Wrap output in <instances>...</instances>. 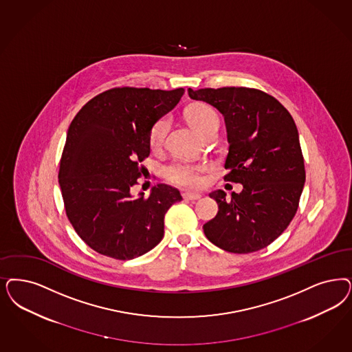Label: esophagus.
<instances>
[{"label": "esophagus", "mask_w": 352, "mask_h": 352, "mask_svg": "<svg viewBox=\"0 0 352 352\" xmlns=\"http://www.w3.org/2000/svg\"><path fill=\"white\" fill-rule=\"evenodd\" d=\"M182 196L184 200H192V201L201 199V195L196 194V192H183Z\"/></svg>", "instance_id": "34e87169"}]
</instances>
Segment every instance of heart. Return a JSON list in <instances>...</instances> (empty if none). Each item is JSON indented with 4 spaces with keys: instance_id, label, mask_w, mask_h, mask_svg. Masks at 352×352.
<instances>
[{
    "instance_id": "obj_1",
    "label": "heart",
    "mask_w": 352,
    "mask_h": 352,
    "mask_svg": "<svg viewBox=\"0 0 352 352\" xmlns=\"http://www.w3.org/2000/svg\"><path fill=\"white\" fill-rule=\"evenodd\" d=\"M187 120L199 133H206L213 126H219L216 111L206 104H195L187 110ZM169 122L162 118L153 124L149 133V144L157 148L164 143ZM209 170L206 164H192L187 161H177L165 169V177L169 182L181 187L196 188L204 183V173Z\"/></svg>"
}]
</instances>
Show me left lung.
<instances>
[{
	"label": "left lung",
	"mask_w": 352,
	"mask_h": 352,
	"mask_svg": "<svg viewBox=\"0 0 352 352\" xmlns=\"http://www.w3.org/2000/svg\"><path fill=\"white\" fill-rule=\"evenodd\" d=\"M188 96L223 116L225 181L243 186L230 200L221 190L209 194L219 213L203 226L204 234L228 252L258 251L286 230L298 210L305 170L296 124L278 100L255 88H188Z\"/></svg>",
	"instance_id": "obj_1"
}]
</instances>
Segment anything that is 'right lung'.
I'll use <instances>...</instances> for the list:
<instances>
[{
	"instance_id": "right-lung-1",
	"label": "right lung",
	"mask_w": 352,
	"mask_h": 352,
	"mask_svg": "<svg viewBox=\"0 0 352 352\" xmlns=\"http://www.w3.org/2000/svg\"><path fill=\"white\" fill-rule=\"evenodd\" d=\"M184 94L122 87L89 100L75 116L62 152L58 183L67 219L92 250L117 260L144 255L161 242L164 217L182 200L169 184L131 195L149 156L153 124Z\"/></svg>"
}]
</instances>
